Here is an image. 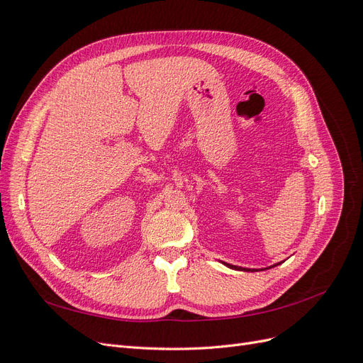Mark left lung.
I'll return each instance as SVG.
<instances>
[{
  "label": "left lung",
  "mask_w": 363,
  "mask_h": 363,
  "mask_svg": "<svg viewBox=\"0 0 363 363\" xmlns=\"http://www.w3.org/2000/svg\"><path fill=\"white\" fill-rule=\"evenodd\" d=\"M225 267H228V268H232V269H238V271H257V269H245V268H240V267H235V265H230V263H225V262H223ZM279 265V263H277ZM276 267V265H274ZM269 268H272V267H269Z\"/></svg>",
  "instance_id": "left-lung-1"
}]
</instances>
